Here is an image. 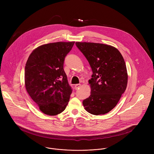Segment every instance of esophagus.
Wrapping results in <instances>:
<instances>
[{"mask_svg":"<svg viewBox=\"0 0 154 154\" xmlns=\"http://www.w3.org/2000/svg\"><path fill=\"white\" fill-rule=\"evenodd\" d=\"M81 84H76L75 85V89H79V88L81 87Z\"/></svg>","mask_w":154,"mask_h":154,"instance_id":"1","label":"esophagus"}]
</instances>
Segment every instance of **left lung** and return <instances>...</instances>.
Returning <instances> with one entry per match:
<instances>
[{"instance_id": "obj_1", "label": "left lung", "mask_w": 154, "mask_h": 154, "mask_svg": "<svg viewBox=\"0 0 154 154\" xmlns=\"http://www.w3.org/2000/svg\"><path fill=\"white\" fill-rule=\"evenodd\" d=\"M92 69L89 80L90 96L82 101L85 109L94 115L104 114L116 107L128 84L125 60L114 47L94 43L76 42Z\"/></svg>"}]
</instances>
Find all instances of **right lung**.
I'll list each match as a JSON object with an SVG mask.
<instances>
[{"label":"right lung","instance_id":"obj_1","mask_svg":"<svg viewBox=\"0 0 154 154\" xmlns=\"http://www.w3.org/2000/svg\"><path fill=\"white\" fill-rule=\"evenodd\" d=\"M75 42L42 45L29 55L25 67V84L43 113L55 116L66 109L72 89L63 69L65 58Z\"/></svg>","mask_w":154,"mask_h":154}]
</instances>
